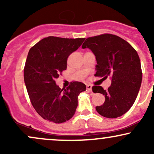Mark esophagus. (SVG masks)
<instances>
[{"label":"esophagus","instance_id":"1","mask_svg":"<svg viewBox=\"0 0 154 154\" xmlns=\"http://www.w3.org/2000/svg\"><path fill=\"white\" fill-rule=\"evenodd\" d=\"M86 88H87L88 91H92V85H86Z\"/></svg>","mask_w":154,"mask_h":154}]
</instances>
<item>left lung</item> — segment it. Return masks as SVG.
<instances>
[{"instance_id": "obj_1", "label": "left lung", "mask_w": 154, "mask_h": 154, "mask_svg": "<svg viewBox=\"0 0 154 154\" xmlns=\"http://www.w3.org/2000/svg\"><path fill=\"white\" fill-rule=\"evenodd\" d=\"M82 48H88L95 56V77H111L108 90L97 85L92 88L93 93L105 96V102L95 107L96 111L111 119L123 115L133 105L142 82L141 64L137 51L124 39L107 33L87 38Z\"/></svg>"}]
</instances>
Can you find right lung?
Here are the masks:
<instances>
[{
  "label": "right lung",
  "instance_id": "add662e5",
  "mask_svg": "<svg viewBox=\"0 0 154 154\" xmlns=\"http://www.w3.org/2000/svg\"><path fill=\"white\" fill-rule=\"evenodd\" d=\"M85 38L49 36L29 49L24 69V79L32 105L44 119L60 124L69 120L77 107V97L85 85L74 81L61 89L55 79L66 69L69 56Z\"/></svg>",
  "mask_w": 154,
  "mask_h": 154
}]
</instances>
